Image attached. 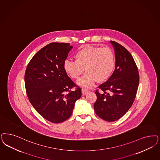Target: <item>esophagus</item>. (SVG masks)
Instances as JSON below:
<instances>
[{
	"label": "esophagus",
	"mask_w": 160,
	"mask_h": 160,
	"mask_svg": "<svg viewBox=\"0 0 160 160\" xmlns=\"http://www.w3.org/2000/svg\"><path fill=\"white\" fill-rule=\"evenodd\" d=\"M88 92H89L88 90H86V89H84V88H83V89L82 90V94H84V95L88 93Z\"/></svg>",
	"instance_id": "esophagus-1"
}]
</instances>
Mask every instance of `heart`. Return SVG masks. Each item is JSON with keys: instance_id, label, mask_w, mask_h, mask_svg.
<instances>
[{"instance_id": "b5f03b06", "label": "heart", "mask_w": 160, "mask_h": 160, "mask_svg": "<svg viewBox=\"0 0 160 160\" xmlns=\"http://www.w3.org/2000/svg\"><path fill=\"white\" fill-rule=\"evenodd\" d=\"M74 58L75 61H64V70L72 78L78 79L85 69L86 72L77 83L83 88H92L96 81L105 82L115 67L114 53L108 47H86L77 51Z\"/></svg>"}]
</instances>
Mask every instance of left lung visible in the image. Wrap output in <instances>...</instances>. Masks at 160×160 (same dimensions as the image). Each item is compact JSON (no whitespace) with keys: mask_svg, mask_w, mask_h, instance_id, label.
I'll list each match as a JSON object with an SVG mask.
<instances>
[{"mask_svg":"<svg viewBox=\"0 0 160 160\" xmlns=\"http://www.w3.org/2000/svg\"><path fill=\"white\" fill-rule=\"evenodd\" d=\"M115 50V69L110 78L96 90L97 100L94 109L98 116L106 121L113 122L123 116L131 107L139 84L138 68L128 50L110 41Z\"/></svg>","mask_w":160,"mask_h":160,"instance_id":"left-lung-1","label":"left lung"}]
</instances>
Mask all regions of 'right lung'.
I'll return each instance as SVG.
<instances>
[{"mask_svg":"<svg viewBox=\"0 0 160 160\" xmlns=\"http://www.w3.org/2000/svg\"><path fill=\"white\" fill-rule=\"evenodd\" d=\"M72 48L67 43L48 44L33 56L25 72V88L30 103L40 115L54 123L70 117L76 100L82 96L80 88L70 90L76 84L63 68Z\"/></svg>","mask_w":160,"mask_h":160,"instance_id":"right-lung-1","label":"right lung"}]
</instances>
